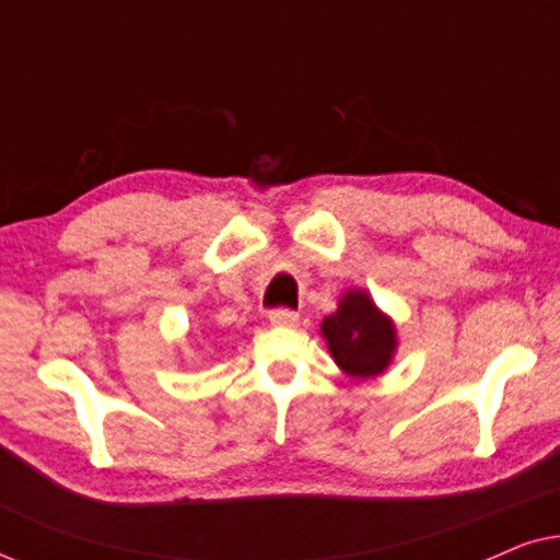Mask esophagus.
<instances>
[{"label":"esophagus","mask_w":560,"mask_h":560,"mask_svg":"<svg viewBox=\"0 0 560 560\" xmlns=\"http://www.w3.org/2000/svg\"><path fill=\"white\" fill-rule=\"evenodd\" d=\"M270 324L272 326H295L298 324V313L290 308H275L270 313Z\"/></svg>","instance_id":"1"}]
</instances>
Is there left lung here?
Returning <instances> with one entry per match:
<instances>
[{
    "label": "left lung",
    "instance_id": "left-lung-1",
    "mask_svg": "<svg viewBox=\"0 0 560 560\" xmlns=\"http://www.w3.org/2000/svg\"><path fill=\"white\" fill-rule=\"evenodd\" d=\"M320 334L339 370L357 380H370L385 372L397 349L395 324L364 290L343 293L339 308L320 324Z\"/></svg>",
    "mask_w": 560,
    "mask_h": 560
}]
</instances>
